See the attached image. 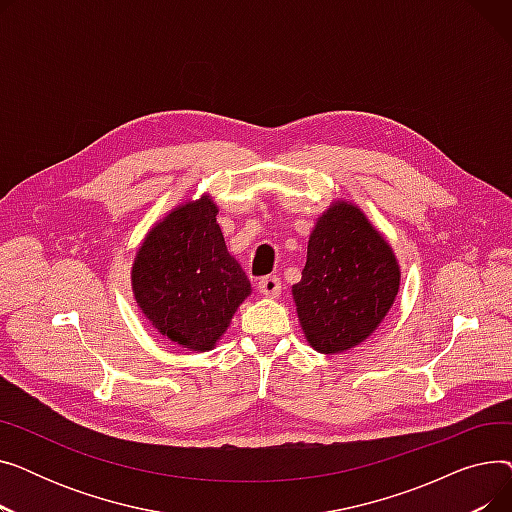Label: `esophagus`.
Instances as JSON below:
<instances>
[{
	"instance_id": "1",
	"label": "esophagus",
	"mask_w": 512,
	"mask_h": 512,
	"mask_svg": "<svg viewBox=\"0 0 512 512\" xmlns=\"http://www.w3.org/2000/svg\"><path fill=\"white\" fill-rule=\"evenodd\" d=\"M257 288L261 294H265V297H278L282 292V280L278 276H263Z\"/></svg>"
}]
</instances>
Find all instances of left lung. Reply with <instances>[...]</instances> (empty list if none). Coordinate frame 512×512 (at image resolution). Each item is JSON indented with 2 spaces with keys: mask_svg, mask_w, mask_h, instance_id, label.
Instances as JSON below:
<instances>
[{
  "mask_svg": "<svg viewBox=\"0 0 512 512\" xmlns=\"http://www.w3.org/2000/svg\"><path fill=\"white\" fill-rule=\"evenodd\" d=\"M398 263L384 236L348 203L319 218L303 278L292 286L301 328L315 351L336 355L363 342L394 303Z\"/></svg>",
  "mask_w": 512,
  "mask_h": 512,
  "instance_id": "1",
  "label": "left lung"
}]
</instances>
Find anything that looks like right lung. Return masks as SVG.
Wrapping results in <instances>:
<instances>
[{"instance_id": "1", "label": "right lung", "mask_w": 512, "mask_h": 512, "mask_svg": "<svg viewBox=\"0 0 512 512\" xmlns=\"http://www.w3.org/2000/svg\"><path fill=\"white\" fill-rule=\"evenodd\" d=\"M215 205L203 197L174 209L145 238L132 265V290L159 334L209 351L249 297L251 282L226 251Z\"/></svg>"}]
</instances>
